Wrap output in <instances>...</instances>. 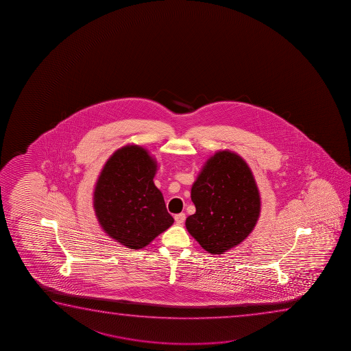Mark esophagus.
<instances>
[{"instance_id": "esophagus-1", "label": "esophagus", "mask_w": 351, "mask_h": 351, "mask_svg": "<svg viewBox=\"0 0 351 351\" xmlns=\"http://www.w3.org/2000/svg\"><path fill=\"white\" fill-rule=\"evenodd\" d=\"M184 221H186V215L184 213H178V215L175 216V221H176V224H178V226L183 224Z\"/></svg>"}]
</instances>
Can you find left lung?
<instances>
[{
    "mask_svg": "<svg viewBox=\"0 0 351 351\" xmlns=\"http://www.w3.org/2000/svg\"><path fill=\"white\" fill-rule=\"evenodd\" d=\"M195 213L188 232L211 254H223L250 236L261 211L259 188L250 165L230 149L217 151L193 183Z\"/></svg>",
    "mask_w": 351,
    "mask_h": 351,
    "instance_id": "1",
    "label": "left lung"
}]
</instances>
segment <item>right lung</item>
<instances>
[{"instance_id":"right-lung-1","label":"right lung","mask_w":351,"mask_h":351,"mask_svg":"<svg viewBox=\"0 0 351 351\" xmlns=\"http://www.w3.org/2000/svg\"><path fill=\"white\" fill-rule=\"evenodd\" d=\"M158 163L139 145H125L106 160L93 191L103 231L130 250H141L173 226L163 194L154 186Z\"/></svg>"}]
</instances>
